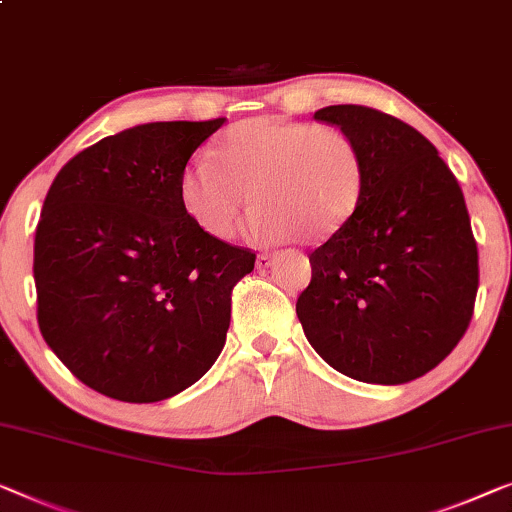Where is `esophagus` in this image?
<instances>
[{"instance_id":"1","label":"esophagus","mask_w":512,"mask_h":512,"mask_svg":"<svg viewBox=\"0 0 512 512\" xmlns=\"http://www.w3.org/2000/svg\"><path fill=\"white\" fill-rule=\"evenodd\" d=\"M273 262H276V255H273V253L257 255V269H269Z\"/></svg>"}]
</instances>
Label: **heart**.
<instances>
[{
    "mask_svg": "<svg viewBox=\"0 0 512 512\" xmlns=\"http://www.w3.org/2000/svg\"><path fill=\"white\" fill-rule=\"evenodd\" d=\"M216 160H193L181 174L179 197L193 223L218 241L230 239L255 202L253 239L322 243L352 220L363 197L361 149L333 124L239 121L220 135Z\"/></svg>",
    "mask_w": 512,
    "mask_h": 512,
    "instance_id": "b5f03b06",
    "label": "heart"
}]
</instances>
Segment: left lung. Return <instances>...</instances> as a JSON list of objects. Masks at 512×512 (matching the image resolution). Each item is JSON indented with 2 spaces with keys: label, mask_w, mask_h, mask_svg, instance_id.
Masks as SVG:
<instances>
[{
  "label": "left lung",
  "mask_w": 512,
  "mask_h": 512,
  "mask_svg": "<svg viewBox=\"0 0 512 512\" xmlns=\"http://www.w3.org/2000/svg\"><path fill=\"white\" fill-rule=\"evenodd\" d=\"M315 119L354 137L365 183L352 220L310 253L296 301L305 338L358 381L423 377L474 315L478 248L460 183L434 144L391 114L329 105Z\"/></svg>",
  "instance_id": "8db88e82"
}]
</instances>
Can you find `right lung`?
Here are the masks:
<instances>
[{
  "label": "right lung",
  "mask_w": 512,
  "mask_h": 512,
  "mask_svg": "<svg viewBox=\"0 0 512 512\" xmlns=\"http://www.w3.org/2000/svg\"><path fill=\"white\" fill-rule=\"evenodd\" d=\"M225 124L154 121L61 167L34 239L36 317L61 363L121 402H158L223 352L250 248L211 239L179 197L188 158Z\"/></svg>",
  "instance_id": "right-lung-1"
}]
</instances>
